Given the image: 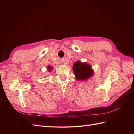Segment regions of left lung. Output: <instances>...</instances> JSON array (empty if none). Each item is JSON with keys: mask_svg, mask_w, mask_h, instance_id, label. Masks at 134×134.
<instances>
[{"mask_svg": "<svg viewBox=\"0 0 134 134\" xmlns=\"http://www.w3.org/2000/svg\"><path fill=\"white\" fill-rule=\"evenodd\" d=\"M72 69L76 79L79 80L87 79L93 74V71L90 65L86 63H82L79 61L74 64Z\"/></svg>", "mask_w": 134, "mask_h": 134, "instance_id": "obj_1", "label": "left lung"}]
</instances>
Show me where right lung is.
I'll use <instances>...</instances> for the list:
<instances>
[{
    "mask_svg": "<svg viewBox=\"0 0 134 134\" xmlns=\"http://www.w3.org/2000/svg\"><path fill=\"white\" fill-rule=\"evenodd\" d=\"M51 69H52V68L51 66H48V71H51Z\"/></svg>",
    "mask_w": 134,
    "mask_h": 134,
    "instance_id": "add662e5",
    "label": "right lung"
}]
</instances>
